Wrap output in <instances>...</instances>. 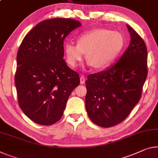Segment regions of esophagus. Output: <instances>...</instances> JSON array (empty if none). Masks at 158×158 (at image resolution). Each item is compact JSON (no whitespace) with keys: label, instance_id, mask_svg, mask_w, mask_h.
<instances>
[{"label":"esophagus","instance_id":"34e87169","mask_svg":"<svg viewBox=\"0 0 158 158\" xmlns=\"http://www.w3.org/2000/svg\"><path fill=\"white\" fill-rule=\"evenodd\" d=\"M85 77L84 76H81L80 77V84H84L85 83Z\"/></svg>","mask_w":158,"mask_h":158}]
</instances>
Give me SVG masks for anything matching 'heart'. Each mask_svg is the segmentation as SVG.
Here are the masks:
<instances>
[{
	"instance_id": "obj_1",
	"label": "heart",
	"mask_w": 158,
	"mask_h": 158,
	"mask_svg": "<svg viewBox=\"0 0 158 158\" xmlns=\"http://www.w3.org/2000/svg\"><path fill=\"white\" fill-rule=\"evenodd\" d=\"M124 38L118 31L94 29L84 32L77 38V44L67 43L64 52L67 64L75 68L86 57L89 65L102 69L109 65L123 48Z\"/></svg>"
}]
</instances>
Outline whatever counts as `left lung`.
Wrapping results in <instances>:
<instances>
[{
	"instance_id": "8db88e82",
	"label": "left lung",
	"mask_w": 158,
	"mask_h": 158,
	"mask_svg": "<svg viewBox=\"0 0 158 158\" xmlns=\"http://www.w3.org/2000/svg\"><path fill=\"white\" fill-rule=\"evenodd\" d=\"M129 47L109 69L90 74L86 81V109L90 119L100 127H111L128 117L141 98L148 74L147 48L129 25Z\"/></svg>"
}]
</instances>
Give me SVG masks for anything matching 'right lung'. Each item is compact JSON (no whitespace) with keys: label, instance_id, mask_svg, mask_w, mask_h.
<instances>
[{"label":"right lung","instance_id":"right-lung-1","mask_svg":"<svg viewBox=\"0 0 158 158\" xmlns=\"http://www.w3.org/2000/svg\"><path fill=\"white\" fill-rule=\"evenodd\" d=\"M81 25L69 18L46 19L22 40L15 83L19 107L35 123L48 126L59 121L70 94L79 86V74L63 59V44Z\"/></svg>","mask_w":158,"mask_h":158}]
</instances>
